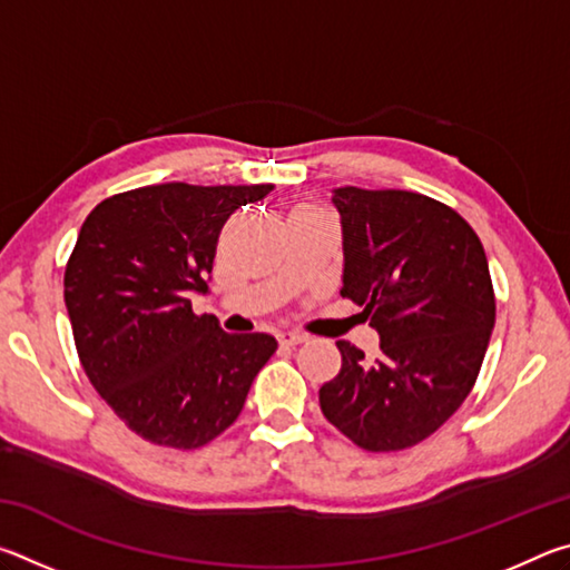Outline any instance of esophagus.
I'll list each match as a JSON object with an SVG mask.
<instances>
[{"mask_svg": "<svg viewBox=\"0 0 570 570\" xmlns=\"http://www.w3.org/2000/svg\"><path fill=\"white\" fill-rule=\"evenodd\" d=\"M302 342H306V336L298 334V332H282V334H278V344H282V346H296Z\"/></svg>", "mask_w": 570, "mask_h": 570, "instance_id": "esophagus-1", "label": "esophagus"}]
</instances>
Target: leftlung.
I'll return each instance as SVG.
<instances>
[{
	"label": "left lung",
	"mask_w": 570,
	"mask_h": 570,
	"mask_svg": "<svg viewBox=\"0 0 570 570\" xmlns=\"http://www.w3.org/2000/svg\"><path fill=\"white\" fill-rule=\"evenodd\" d=\"M342 296L380 334L366 360L336 342L342 370L320 390L324 417L370 452L404 450L442 428L472 390L495 326L485 250L468 220L410 190L334 188Z\"/></svg>",
	"instance_id": "obj_1"
}]
</instances>
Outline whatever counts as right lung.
<instances>
[{"label":"right lung","instance_id":"1","mask_svg":"<svg viewBox=\"0 0 570 570\" xmlns=\"http://www.w3.org/2000/svg\"><path fill=\"white\" fill-rule=\"evenodd\" d=\"M274 186L160 183L105 198L65 268V306L82 370L142 440L206 445L236 422L272 334H228L196 316L228 216Z\"/></svg>","mask_w":570,"mask_h":570}]
</instances>
